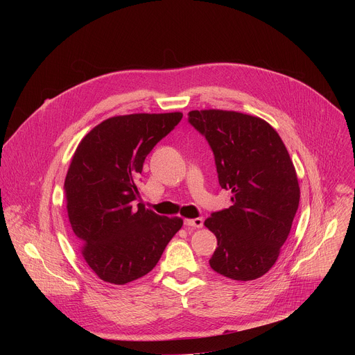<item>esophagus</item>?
Returning <instances> with one entry per match:
<instances>
[{
	"label": "esophagus",
	"mask_w": 355,
	"mask_h": 355,
	"mask_svg": "<svg viewBox=\"0 0 355 355\" xmlns=\"http://www.w3.org/2000/svg\"><path fill=\"white\" fill-rule=\"evenodd\" d=\"M184 225L187 227H195V229H200L202 226H204V220H202V218H195V219H185L184 220Z\"/></svg>",
	"instance_id": "1"
}]
</instances>
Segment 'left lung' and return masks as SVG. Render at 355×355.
I'll list each match as a JSON object with an SVG mask.
<instances>
[{"instance_id": "obj_1", "label": "left lung", "mask_w": 355, "mask_h": 355, "mask_svg": "<svg viewBox=\"0 0 355 355\" xmlns=\"http://www.w3.org/2000/svg\"><path fill=\"white\" fill-rule=\"evenodd\" d=\"M188 121L214 151L220 187L232 191V207L204 223L218 239L209 264L236 281L257 279L278 260L299 207L288 150L259 116L202 110L191 111Z\"/></svg>"}]
</instances>
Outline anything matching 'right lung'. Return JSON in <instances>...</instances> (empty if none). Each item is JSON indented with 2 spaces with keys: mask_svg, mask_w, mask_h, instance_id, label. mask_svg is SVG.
Instances as JSON below:
<instances>
[{
  "mask_svg": "<svg viewBox=\"0 0 355 355\" xmlns=\"http://www.w3.org/2000/svg\"><path fill=\"white\" fill-rule=\"evenodd\" d=\"M181 118V112L112 116L76 148L64 181L69 220L83 259L105 282L125 285L150 272L182 226L181 218L136 204L146 156Z\"/></svg>",
  "mask_w": 355,
  "mask_h": 355,
  "instance_id": "right-lung-1",
  "label": "right lung"
}]
</instances>
